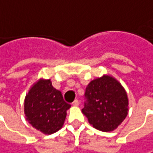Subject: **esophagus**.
<instances>
[{"instance_id":"1","label":"esophagus","mask_w":153,"mask_h":153,"mask_svg":"<svg viewBox=\"0 0 153 153\" xmlns=\"http://www.w3.org/2000/svg\"><path fill=\"white\" fill-rule=\"evenodd\" d=\"M72 104H73L74 106H78V105H79V101H78L77 99H76V100H74V102L72 103Z\"/></svg>"}]
</instances>
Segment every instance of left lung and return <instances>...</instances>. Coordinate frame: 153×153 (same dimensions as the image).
<instances>
[{"mask_svg":"<svg viewBox=\"0 0 153 153\" xmlns=\"http://www.w3.org/2000/svg\"><path fill=\"white\" fill-rule=\"evenodd\" d=\"M82 112L91 126L102 131H112L128 114L127 93L121 83L104 75L92 80L85 90Z\"/></svg>","mask_w":153,"mask_h":153,"instance_id":"obj_1","label":"left lung"}]
</instances>
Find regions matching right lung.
I'll list each match as a JSON object with an SVG mask.
<instances>
[{"instance_id": "1", "label": "right lung", "mask_w": 153, "mask_h": 153, "mask_svg": "<svg viewBox=\"0 0 153 153\" xmlns=\"http://www.w3.org/2000/svg\"><path fill=\"white\" fill-rule=\"evenodd\" d=\"M70 107L60 91L52 86L50 79H40L34 83L24 100V113L28 123L48 135L62 127Z\"/></svg>"}]
</instances>
